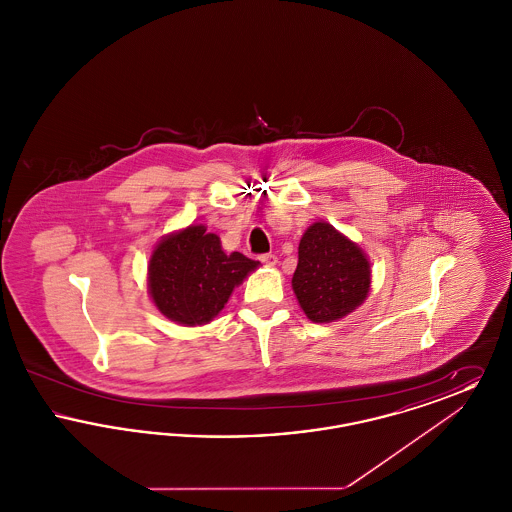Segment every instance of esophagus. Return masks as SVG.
Listing matches in <instances>:
<instances>
[{
  "instance_id": "esophagus-1",
  "label": "esophagus",
  "mask_w": 512,
  "mask_h": 512,
  "mask_svg": "<svg viewBox=\"0 0 512 512\" xmlns=\"http://www.w3.org/2000/svg\"><path fill=\"white\" fill-rule=\"evenodd\" d=\"M259 259H261V263H265L268 267H274V265L278 263V257H276L274 253H265V255H261Z\"/></svg>"
}]
</instances>
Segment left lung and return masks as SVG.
<instances>
[{"mask_svg":"<svg viewBox=\"0 0 512 512\" xmlns=\"http://www.w3.org/2000/svg\"><path fill=\"white\" fill-rule=\"evenodd\" d=\"M293 292L313 322H334L355 311L370 290V263L359 245L315 222L299 242Z\"/></svg>","mask_w":512,"mask_h":512,"instance_id":"8db88e82","label":"left lung"}]
</instances>
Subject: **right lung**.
Returning a JSON list of instances; mask_svg holds the SVG:
<instances>
[{"label":"right lung","mask_w":512,"mask_h":512,"mask_svg":"<svg viewBox=\"0 0 512 512\" xmlns=\"http://www.w3.org/2000/svg\"><path fill=\"white\" fill-rule=\"evenodd\" d=\"M259 265L244 253L226 255L217 234L190 226L165 238L149 261V293L157 309L178 324L217 317L232 290Z\"/></svg>","instance_id":"obj_1"}]
</instances>
